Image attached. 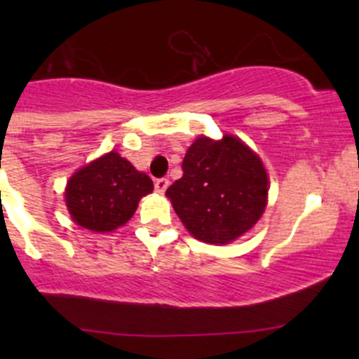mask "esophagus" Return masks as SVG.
<instances>
[{
    "instance_id": "obj_1",
    "label": "esophagus",
    "mask_w": 359,
    "mask_h": 359,
    "mask_svg": "<svg viewBox=\"0 0 359 359\" xmlns=\"http://www.w3.org/2000/svg\"><path fill=\"white\" fill-rule=\"evenodd\" d=\"M168 186H170L168 179H156V180H154V189H156L158 193H165V191L168 189Z\"/></svg>"
}]
</instances>
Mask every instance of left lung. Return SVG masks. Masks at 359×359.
<instances>
[{
	"label": "left lung",
	"mask_w": 359,
	"mask_h": 359,
	"mask_svg": "<svg viewBox=\"0 0 359 359\" xmlns=\"http://www.w3.org/2000/svg\"><path fill=\"white\" fill-rule=\"evenodd\" d=\"M182 177L166 189L191 234L224 245L252 229L267 201V173L257 154L236 137H200L187 149Z\"/></svg>",
	"instance_id": "8db88e82"
}]
</instances>
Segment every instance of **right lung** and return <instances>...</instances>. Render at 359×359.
Masks as SVG:
<instances>
[{
  "instance_id": "right-lung-1",
  "label": "right lung",
  "mask_w": 359,
  "mask_h": 359,
  "mask_svg": "<svg viewBox=\"0 0 359 359\" xmlns=\"http://www.w3.org/2000/svg\"><path fill=\"white\" fill-rule=\"evenodd\" d=\"M153 191V180L111 151L71 177L66 203L72 220L95 233H109L135 213L140 198Z\"/></svg>"
}]
</instances>
